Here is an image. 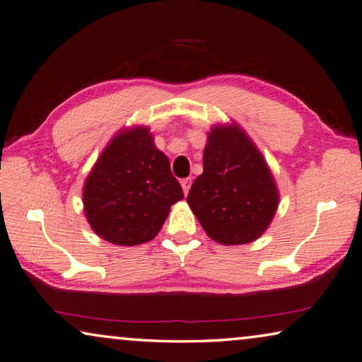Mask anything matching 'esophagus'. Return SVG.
Listing matches in <instances>:
<instances>
[{
  "label": "esophagus",
  "instance_id": "1",
  "mask_svg": "<svg viewBox=\"0 0 362 362\" xmlns=\"http://www.w3.org/2000/svg\"><path fill=\"white\" fill-rule=\"evenodd\" d=\"M191 182H192L191 177H186V180L181 181V186H182V191H185V194L189 192V187H191Z\"/></svg>",
  "mask_w": 362,
  "mask_h": 362
}]
</instances>
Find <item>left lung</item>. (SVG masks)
Wrapping results in <instances>:
<instances>
[{"label": "left lung", "mask_w": 362, "mask_h": 362, "mask_svg": "<svg viewBox=\"0 0 362 362\" xmlns=\"http://www.w3.org/2000/svg\"><path fill=\"white\" fill-rule=\"evenodd\" d=\"M278 189L262 153L236 123L216 124L204 148V173L187 204L214 241L247 244L264 235L278 207Z\"/></svg>", "instance_id": "1"}]
</instances>
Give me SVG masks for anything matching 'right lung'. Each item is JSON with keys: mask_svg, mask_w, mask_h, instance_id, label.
Masks as SVG:
<instances>
[{"mask_svg": "<svg viewBox=\"0 0 362 362\" xmlns=\"http://www.w3.org/2000/svg\"><path fill=\"white\" fill-rule=\"evenodd\" d=\"M185 197L170 160L155 147L146 126L121 129L88 173L82 200L100 238L137 246L162 230L171 205Z\"/></svg>", "mask_w": 362, "mask_h": 362, "instance_id": "add662e5", "label": "right lung"}]
</instances>
